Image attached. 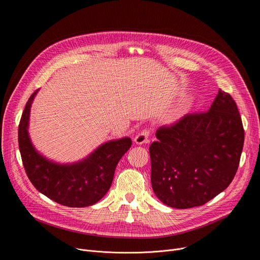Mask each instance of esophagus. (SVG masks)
<instances>
[{
  "label": "esophagus",
  "mask_w": 260,
  "mask_h": 260,
  "mask_svg": "<svg viewBox=\"0 0 260 260\" xmlns=\"http://www.w3.org/2000/svg\"><path fill=\"white\" fill-rule=\"evenodd\" d=\"M148 137H149V131L143 129L141 133H139L137 136H136L134 141L136 144H143L148 141Z\"/></svg>",
  "instance_id": "34e87169"
}]
</instances>
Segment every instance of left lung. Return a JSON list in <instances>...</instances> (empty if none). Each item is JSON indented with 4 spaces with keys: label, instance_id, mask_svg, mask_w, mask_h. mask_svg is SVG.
<instances>
[{
    "label": "left lung",
    "instance_id": "obj_1",
    "mask_svg": "<svg viewBox=\"0 0 260 260\" xmlns=\"http://www.w3.org/2000/svg\"><path fill=\"white\" fill-rule=\"evenodd\" d=\"M149 146L154 193L167 206L207 203L230 185L238 170L244 131L236 102L219 89L208 112L187 114L156 132Z\"/></svg>",
    "mask_w": 260,
    "mask_h": 260
}]
</instances>
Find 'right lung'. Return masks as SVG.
I'll return each mask as SVG.
<instances>
[{"label":"right lung","instance_id":"right-lung-1","mask_svg":"<svg viewBox=\"0 0 260 260\" xmlns=\"http://www.w3.org/2000/svg\"><path fill=\"white\" fill-rule=\"evenodd\" d=\"M38 89L26 103L19 124V148L25 172L34 186L46 197L70 208H84L98 202L112 185L116 167L129 147L128 137L100 145L84 160L58 165L34 147L28 123L30 106Z\"/></svg>","mask_w":260,"mask_h":260}]
</instances>
